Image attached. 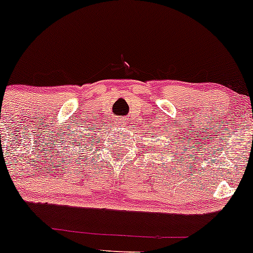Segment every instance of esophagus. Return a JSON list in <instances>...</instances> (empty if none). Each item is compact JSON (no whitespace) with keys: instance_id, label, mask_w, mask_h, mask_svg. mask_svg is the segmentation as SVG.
Segmentation results:
<instances>
[{"instance_id":"obj_1","label":"esophagus","mask_w":253,"mask_h":253,"mask_svg":"<svg viewBox=\"0 0 253 253\" xmlns=\"http://www.w3.org/2000/svg\"><path fill=\"white\" fill-rule=\"evenodd\" d=\"M115 125H116V126H119V127H124L125 126V120H124V119H118V120H116V122H115Z\"/></svg>"}]
</instances>
